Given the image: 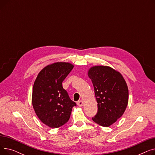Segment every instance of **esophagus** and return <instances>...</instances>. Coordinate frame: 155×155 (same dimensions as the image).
Wrapping results in <instances>:
<instances>
[{"mask_svg":"<svg viewBox=\"0 0 155 155\" xmlns=\"http://www.w3.org/2000/svg\"><path fill=\"white\" fill-rule=\"evenodd\" d=\"M77 105H78V106H79V107H82V106H83V105H84V102H83L82 101H78V102H77Z\"/></svg>","mask_w":155,"mask_h":155,"instance_id":"obj_1","label":"esophagus"}]
</instances>
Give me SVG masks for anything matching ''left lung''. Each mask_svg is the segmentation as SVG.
Segmentation results:
<instances>
[{
  "label": "left lung",
  "instance_id": "obj_1",
  "mask_svg": "<svg viewBox=\"0 0 155 155\" xmlns=\"http://www.w3.org/2000/svg\"><path fill=\"white\" fill-rule=\"evenodd\" d=\"M97 103L95 123L109 127L124 114L128 103V88L120 73L106 66H95L88 71Z\"/></svg>",
  "mask_w": 155,
  "mask_h": 155
}]
</instances>
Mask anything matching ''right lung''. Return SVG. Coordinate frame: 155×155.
<instances>
[{
	"label": "right lung",
	"instance_id": "obj_1",
	"mask_svg": "<svg viewBox=\"0 0 155 155\" xmlns=\"http://www.w3.org/2000/svg\"><path fill=\"white\" fill-rule=\"evenodd\" d=\"M73 66L69 63H55L44 68L32 88V103L38 118L51 128L59 127L68 121L72 108L76 106L62 82Z\"/></svg>",
	"mask_w": 155,
	"mask_h": 155
}]
</instances>
